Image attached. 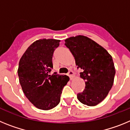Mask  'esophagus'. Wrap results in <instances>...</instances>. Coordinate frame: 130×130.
<instances>
[{"instance_id":"1","label":"esophagus","mask_w":130,"mask_h":130,"mask_svg":"<svg viewBox=\"0 0 130 130\" xmlns=\"http://www.w3.org/2000/svg\"><path fill=\"white\" fill-rule=\"evenodd\" d=\"M68 75L69 76V77L71 78H72L73 77V76H74V73H73L72 71H70L68 73Z\"/></svg>"}]
</instances>
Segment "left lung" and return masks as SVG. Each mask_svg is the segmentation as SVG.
Listing matches in <instances>:
<instances>
[{"label": "left lung", "mask_w": 130, "mask_h": 130, "mask_svg": "<svg viewBox=\"0 0 130 130\" xmlns=\"http://www.w3.org/2000/svg\"><path fill=\"white\" fill-rule=\"evenodd\" d=\"M78 68L83 70L80 78L85 80L84 90L77 94L78 101L95 106L107 96L114 83L115 70L112 56L94 40L83 35L65 40Z\"/></svg>", "instance_id": "left-lung-1"}]
</instances>
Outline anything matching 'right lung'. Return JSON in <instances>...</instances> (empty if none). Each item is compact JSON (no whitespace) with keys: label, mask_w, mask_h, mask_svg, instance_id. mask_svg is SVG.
Here are the masks:
<instances>
[{"label":"right lung","mask_w":130,"mask_h":130,"mask_svg":"<svg viewBox=\"0 0 130 130\" xmlns=\"http://www.w3.org/2000/svg\"><path fill=\"white\" fill-rule=\"evenodd\" d=\"M60 40L52 38L36 40L19 62L18 74L23 93L41 110H50L59 103L62 90L69 81L67 75L50 74L53 68V54Z\"/></svg>","instance_id":"add662e5"}]
</instances>
